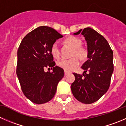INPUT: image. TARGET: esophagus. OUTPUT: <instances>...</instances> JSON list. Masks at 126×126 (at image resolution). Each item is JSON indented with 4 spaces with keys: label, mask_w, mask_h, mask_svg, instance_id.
Returning <instances> with one entry per match:
<instances>
[{
    "label": "esophagus",
    "mask_w": 126,
    "mask_h": 126,
    "mask_svg": "<svg viewBox=\"0 0 126 126\" xmlns=\"http://www.w3.org/2000/svg\"><path fill=\"white\" fill-rule=\"evenodd\" d=\"M67 74H69V72H66V71L64 72V75H67Z\"/></svg>",
    "instance_id": "esophagus-1"
}]
</instances>
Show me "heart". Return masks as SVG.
Returning <instances> with one entry per match:
<instances>
[{
    "mask_svg": "<svg viewBox=\"0 0 126 126\" xmlns=\"http://www.w3.org/2000/svg\"><path fill=\"white\" fill-rule=\"evenodd\" d=\"M65 43L74 49L72 54V56L74 57L70 59H61L57 62V65L65 71L70 72L80 65L79 58L81 60H85L88 57V52L85 47L81 46L82 41L77 37L70 36L66 38ZM51 52L55 58H59L61 56V51L57 42L53 43L51 46ZM74 56L76 57H74ZM77 57H79L78 58Z\"/></svg>",
    "mask_w": 126,
    "mask_h": 126,
    "instance_id": "1",
    "label": "heart"
}]
</instances>
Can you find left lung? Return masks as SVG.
Returning <instances> with one entry per match:
<instances>
[{
	"label": "left lung",
	"instance_id": "left-lung-1",
	"mask_svg": "<svg viewBox=\"0 0 126 126\" xmlns=\"http://www.w3.org/2000/svg\"><path fill=\"white\" fill-rule=\"evenodd\" d=\"M80 33L87 41L88 59L82 66L85 74L73 73L75 79L71 90L78 101L91 104L109 89L114 70L113 52L107 40L94 30L86 28L74 34Z\"/></svg>",
	"mask_w": 126,
	"mask_h": 126
}]
</instances>
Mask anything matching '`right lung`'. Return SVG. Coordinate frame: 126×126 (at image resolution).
I'll use <instances>...</instances> for the list:
<instances>
[{
    "label": "right lung",
    "mask_w": 126,
    "mask_h": 126,
    "mask_svg": "<svg viewBox=\"0 0 126 126\" xmlns=\"http://www.w3.org/2000/svg\"><path fill=\"white\" fill-rule=\"evenodd\" d=\"M62 37L51 27L39 26L26 34L19 46L16 75L23 94L34 103L43 104L52 100L59 82L64 77V70L54 66L51 52L53 43ZM46 68L53 71L45 73Z\"/></svg>",
    "instance_id": "right-lung-1"
}]
</instances>
